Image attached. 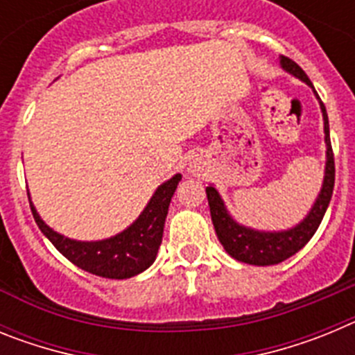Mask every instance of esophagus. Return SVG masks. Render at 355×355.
Returning <instances> with one entry per match:
<instances>
[{
	"instance_id": "esophagus-1",
	"label": "esophagus",
	"mask_w": 355,
	"mask_h": 355,
	"mask_svg": "<svg viewBox=\"0 0 355 355\" xmlns=\"http://www.w3.org/2000/svg\"><path fill=\"white\" fill-rule=\"evenodd\" d=\"M188 174H192V175H196V178H202V167H200L199 163H190V165H188Z\"/></svg>"
}]
</instances>
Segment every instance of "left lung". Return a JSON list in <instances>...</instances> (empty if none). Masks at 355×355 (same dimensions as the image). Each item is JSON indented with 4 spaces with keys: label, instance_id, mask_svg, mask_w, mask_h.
<instances>
[{
    "label": "left lung",
    "instance_id": "1",
    "mask_svg": "<svg viewBox=\"0 0 355 355\" xmlns=\"http://www.w3.org/2000/svg\"><path fill=\"white\" fill-rule=\"evenodd\" d=\"M279 65L283 67L291 76L299 78L306 85H309L315 92L316 99L320 103L322 117H324V133H325V172L324 183L320 188L318 197L313 202L311 209L307 211L302 220L290 229H281V231H261L249 225H243L233 218V215L227 211L225 202L222 200L220 193L213 184L206 187V196H208L209 213L215 225V233L218 241L225 249V252L231 258L238 259L247 265L256 266H268L277 265L284 259L291 258L293 254L299 252L307 241L311 240L313 234L316 233L320 222L324 218L325 211L331 202L332 190H334V155H332L331 137H329V119L325 112L324 103L320 101L318 94L313 87L311 80L307 78L306 72L295 64L293 60L286 56H279Z\"/></svg>",
    "mask_w": 355,
    "mask_h": 355
}]
</instances>
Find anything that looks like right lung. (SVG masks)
Returning a JSON list of instances; mask_svg holds the SVG:
<instances>
[{
  "instance_id": "add662e5",
  "label": "right lung",
  "mask_w": 355,
  "mask_h": 355,
  "mask_svg": "<svg viewBox=\"0 0 355 355\" xmlns=\"http://www.w3.org/2000/svg\"><path fill=\"white\" fill-rule=\"evenodd\" d=\"M180 181L181 174L172 175L171 180L156 188V192L153 193L144 211L130 227L115 236L96 241L72 240V238L56 233L55 229L49 227L40 218L39 211L31 202L30 193H28V199H30L33 218L42 234L69 261L80 266L81 270L90 272L99 277L130 279L133 275L142 274L155 263L156 254L162 245L163 225L167 218L168 205Z\"/></svg>"
}]
</instances>
